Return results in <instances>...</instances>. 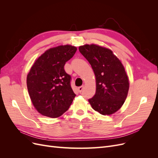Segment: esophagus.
<instances>
[{
  "instance_id": "34e87169",
  "label": "esophagus",
  "mask_w": 158,
  "mask_h": 158,
  "mask_svg": "<svg viewBox=\"0 0 158 158\" xmlns=\"http://www.w3.org/2000/svg\"><path fill=\"white\" fill-rule=\"evenodd\" d=\"M84 88V85H81V86L78 87V90H79V92H82V91L83 90Z\"/></svg>"
}]
</instances>
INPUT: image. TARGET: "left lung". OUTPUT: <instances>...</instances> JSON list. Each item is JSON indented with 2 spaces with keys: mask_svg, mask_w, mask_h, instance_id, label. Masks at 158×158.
Here are the masks:
<instances>
[{
  "mask_svg": "<svg viewBox=\"0 0 158 158\" xmlns=\"http://www.w3.org/2000/svg\"><path fill=\"white\" fill-rule=\"evenodd\" d=\"M92 66L96 78V92L88 101L92 107L106 115L117 111L127 98L129 82L125 68L113 52L96 45L79 47Z\"/></svg>",
  "mask_w": 158,
  "mask_h": 158,
  "instance_id": "8db88e82",
  "label": "left lung"
}]
</instances>
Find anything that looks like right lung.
I'll return each instance as SVG.
<instances>
[{
  "instance_id": "obj_1",
  "label": "right lung",
  "mask_w": 158,
  "mask_h": 158,
  "mask_svg": "<svg viewBox=\"0 0 158 158\" xmlns=\"http://www.w3.org/2000/svg\"><path fill=\"white\" fill-rule=\"evenodd\" d=\"M76 47L60 45L46 51L27 76V87L33 106L44 116L56 118L69 109L76 96L71 76L64 66L74 56Z\"/></svg>"
}]
</instances>
